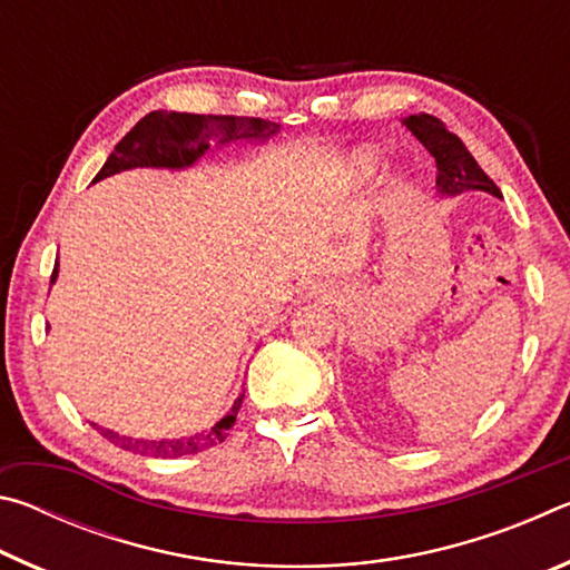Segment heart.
I'll use <instances>...</instances> for the list:
<instances>
[{"label":"heart","mask_w":570,"mask_h":570,"mask_svg":"<svg viewBox=\"0 0 570 570\" xmlns=\"http://www.w3.org/2000/svg\"><path fill=\"white\" fill-rule=\"evenodd\" d=\"M380 163H382V158H380L377 150H374V148H362V150H356L354 156H352L350 168H352V173H354L356 178H366V176H372V173L380 168Z\"/></svg>","instance_id":"b5f03b06"}]
</instances>
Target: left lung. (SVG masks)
Returning a JSON list of instances; mask_svg holds the SVG:
<instances>
[{"mask_svg": "<svg viewBox=\"0 0 570 570\" xmlns=\"http://www.w3.org/2000/svg\"><path fill=\"white\" fill-rule=\"evenodd\" d=\"M402 125L430 150V156L435 158L438 193L442 198H455L460 193L468 190H482L495 198H503L500 188L485 176V170L478 166V160L472 158L465 142H462L455 132H450L445 128V122L432 118V115L420 112L404 118Z\"/></svg>", "mask_w": 570, "mask_h": 570, "instance_id": "1", "label": "left lung"}]
</instances>
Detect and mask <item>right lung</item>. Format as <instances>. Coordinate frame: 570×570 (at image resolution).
<instances>
[{"instance_id": "1", "label": "right lung", "mask_w": 570, "mask_h": 570, "mask_svg": "<svg viewBox=\"0 0 570 570\" xmlns=\"http://www.w3.org/2000/svg\"><path fill=\"white\" fill-rule=\"evenodd\" d=\"M282 130V125L262 118H236V115H193V112H173V110H153L142 118L125 138L115 146V150L105 160L98 176V183L115 173L132 168H166V170H186L206 156L210 146H230V142H266L268 138ZM60 264H55L50 284L57 282ZM244 402V394H238L230 404V410L220 417L214 428L200 430L190 438H130L120 435L110 428H100L92 422V428L105 440L135 455L146 458H183L196 455L200 450H208L228 438V430L234 428L236 414Z\"/></svg>"}]
</instances>
